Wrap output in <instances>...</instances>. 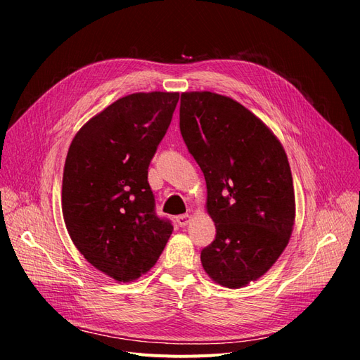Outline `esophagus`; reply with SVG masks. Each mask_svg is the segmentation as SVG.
Wrapping results in <instances>:
<instances>
[{"label": "esophagus", "instance_id": "esophagus-1", "mask_svg": "<svg viewBox=\"0 0 360 360\" xmlns=\"http://www.w3.org/2000/svg\"><path fill=\"white\" fill-rule=\"evenodd\" d=\"M190 221H191V215H188V214H182V215L176 217V223L179 227H185Z\"/></svg>", "mask_w": 360, "mask_h": 360}]
</instances>
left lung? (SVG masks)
Instances as JSON below:
<instances>
[{
  "mask_svg": "<svg viewBox=\"0 0 360 360\" xmlns=\"http://www.w3.org/2000/svg\"><path fill=\"white\" fill-rule=\"evenodd\" d=\"M179 129L200 166L212 243L200 252L212 280L239 288L281 256L295 224V190L285 150L238 101L210 91L181 94Z\"/></svg>",
  "mask_w": 360,
  "mask_h": 360,
  "instance_id": "8db88e82",
  "label": "left lung"
}]
</instances>
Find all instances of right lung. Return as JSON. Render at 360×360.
Listing matches in <instances>:
<instances>
[{"mask_svg": "<svg viewBox=\"0 0 360 360\" xmlns=\"http://www.w3.org/2000/svg\"><path fill=\"white\" fill-rule=\"evenodd\" d=\"M178 92H137L112 103L77 131L63 175V215L76 248L117 281L148 272L173 231L155 212L148 167Z\"/></svg>", "mask_w": 360, "mask_h": 360, "instance_id": "add662e5", "label": "right lung"}]
</instances>
